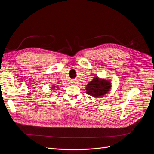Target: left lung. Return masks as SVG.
Listing matches in <instances>:
<instances>
[{
    "mask_svg": "<svg viewBox=\"0 0 154 154\" xmlns=\"http://www.w3.org/2000/svg\"><path fill=\"white\" fill-rule=\"evenodd\" d=\"M111 84L110 80L96 76L86 85V93L94 97L103 96L110 90Z\"/></svg>",
    "mask_w": 154,
    "mask_h": 154,
    "instance_id": "left-lung-1",
    "label": "left lung"
}]
</instances>
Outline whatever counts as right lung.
Returning <instances> with one entry per match:
<instances>
[{
	"label": "right lung",
	"mask_w": 154,
	"mask_h": 154,
	"mask_svg": "<svg viewBox=\"0 0 154 154\" xmlns=\"http://www.w3.org/2000/svg\"><path fill=\"white\" fill-rule=\"evenodd\" d=\"M51 88H52V89H54V88H55V86H53ZM57 88H59V87H57Z\"/></svg>",
	"instance_id": "add662e5"
}]
</instances>
